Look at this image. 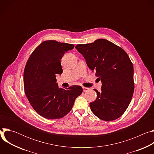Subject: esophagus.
Masks as SVG:
<instances>
[{"label": "esophagus", "instance_id": "obj_1", "mask_svg": "<svg viewBox=\"0 0 154 154\" xmlns=\"http://www.w3.org/2000/svg\"><path fill=\"white\" fill-rule=\"evenodd\" d=\"M89 90V88H86V87H83V91L84 92H86Z\"/></svg>", "mask_w": 154, "mask_h": 154}]
</instances>
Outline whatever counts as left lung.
Returning a JSON list of instances; mask_svg holds the SVG:
<instances>
[{
	"label": "left lung",
	"instance_id": "8db88e82",
	"mask_svg": "<svg viewBox=\"0 0 154 154\" xmlns=\"http://www.w3.org/2000/svg\"><path fill=\"white\" fill-rule=\"evenodd\" d=\"M88 68L102 82L96 99L90 103L92 112L103 121H113L126 110L134 91V66L127 54L105 39L78 45Z\"/></svg>",
	"mask_w": 154,
	"mask_h": 154
}]
</instances>
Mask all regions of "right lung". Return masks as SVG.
<instances>
[{"mask_svg":"<svg viewBox=\"0 0 154 154\" xmlns=\"http://www.w3.org/2000/svg\"><path fill=\"white\" fill-rule=\"evenodd\" d=\"M74 48L72 44L45 41L34 50L26 65V95L35 110L46 119H60L67 115L83 91L80 86L63 88L57 83L56 75L63 72L61 60Z\"/></svg>","mask_w":154,"mask_h":154,"instance_id":"1","label":"right lung"}]
</instances>
